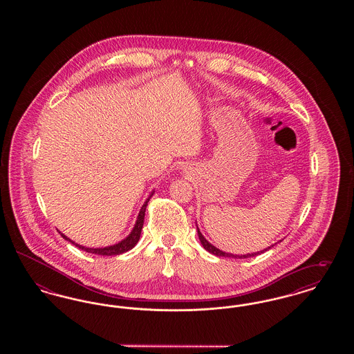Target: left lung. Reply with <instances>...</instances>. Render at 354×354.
Masks as SVG:
<instances>
[{
	"label": "left lung",
	"mask_w": 354,
	"mask_h": 354,
	"mask_svg": "<svg viewBox=\"0 0 354 354\" xmlns=\"http://www.w3.org/2000/svg\"><path fill=\"white\" fill-rule=\"evenodd\" d=\"M198 236H199V240H201V243H202L203 247H204V250L205 251H208L209 253H212V254H215V256H219V257H235V259H247V257H253V256H257V254H260V253H264L266 251H268L270 250L274 244H272L270 247L268 248H266V250H263V251H259V252H253V253H247V254H232V253H227L223 252V251H220L219 248H216L215 245H212L204 236L202 235V232H201V230H199V227H198ZM281 241V240H280Z\"/></svg>",
	"instance_id": "8db88e82"
}]
</instances>
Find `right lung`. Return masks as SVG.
Wrapping results in <instances>:
<instances>
[{
	"label": "right lung",
	"mask_w": 354,
	"mask_h": 354,
	"mask_svg": "<svg viewBox=\"0 0 354 354\" xmlns=\"http://www.w3.org/2000/svg\"><path fill=\"white\" fill-rule=\"evenodd\" d=\"M153 192H155V191H152L151 194H150V196L147 198V201L142 205V208H140V211H139V214H138L136 221H135L134 228L131 230V232L126 236L123 240H120L119 243L114 244V245H109V247H103V248H87V247L77 244L75 241H73L71 239H68V236L64 235L62 232H59V234H61V236H62L65 240H68L71 244H74L75 247H78L80 250L86 251V252L101 254V256H117V254L127 252V251L133 250L135 245H136V243L139 241V237H140V234H142V228H143V223H145L146 207H147V203L150 202Z\"/></svg>",
	"instance_id": "right-lung-1"
}]
</instances>
